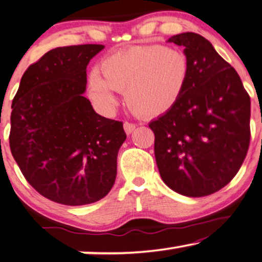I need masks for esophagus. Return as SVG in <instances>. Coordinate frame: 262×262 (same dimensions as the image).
Masks as SVG:
<instances>
[{"mask_svg":"<svg viewBox=\"0 0 262 262\" xmlns=\"http://www.w3.org/2000/svg\"><path fill=\"white\" fill-rule=\"evenodd\" d=\"M135 128H136V124L130 123V122H124V130L127 135H130L131 132H134Z\"/></svg>","mask_w":262,"mask_h":262,"instance_id":"esophagus-1","label":"esophagus"}]
</instances>
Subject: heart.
<instances>
[{"label": "heart", "mask_w": 262, "mask_h": 262, "mask_svg": "<svg viewBox=\"0 0 262 262\" xmlns=\"http://www.w3.org/2000/svg\"><path fill=\"white\" fill-rule=\"evenodd\" d=\"M101 76L92 71L89 94L105 111L118 103L125 91L128 107L139 116L156 117L169 112L183 94L189 78V61L183 52L162 45L134 46L106 56Z\"/></svg>", "instance_id": "heart-1"}]
</instances>
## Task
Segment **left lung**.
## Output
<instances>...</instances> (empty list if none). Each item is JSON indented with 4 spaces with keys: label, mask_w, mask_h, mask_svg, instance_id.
<instances>
[{
    "label": "left lung",
    "mask_w": 262,
    "mask_h": 262,
    "mask_svg": "<svg viewBox=\"0 0 262 262\" xmlns=\"http://www.w3.org/2000/svg\"><path fill=\"white\" fill-rule=\"evenodd\" d=\"M168 41L184 47L189 78L178 103L149 124L159 175L178 194L208 196L228 184L245 161L251 98L237 72L200 34Z\"/></svg>",
    "instance_id": "8db88e82"
}]
</instances>
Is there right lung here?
Listing matches in <instances>:
<instances>
[{
	"label": "right lung",
	"instance_id": "right-lung-1",
	"mask_svg": "<svg viewBox=\"0 0 262 262\" xmlns=\"http://www.w3.org/2000/svg\"><path fill=\"white\" fill-rule=\"evenodd\" d=\"M103 45L58 47L30 65L11 103L9 145L21 172L53 202L84 206L115 184L123 122L94 112L86 67Z\"/></svg>",
	"mask_w": 262,
	"mask_h": 262
}]
</instances>
